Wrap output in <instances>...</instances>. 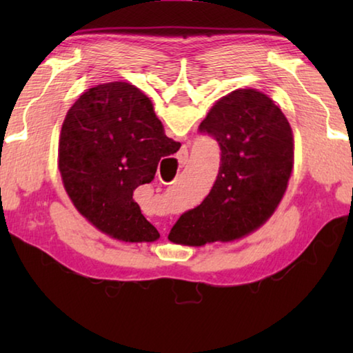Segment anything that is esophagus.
Segmentation results:
<instances>
[{
    "instance_id": "34e87169",
    "label": "esophagus",
    "mask_w": 353,
    "mask_h": 353,
    "mask_svg": "<svg viewBox=\"0 0 353 353\" xmlns=\"http://www.w3.org/2000/svg\"><path fill=\"white\" fill-rule=\"evenodd\" d=\"M185 160H187V151H182L181 152V157H179V162L185 163Z\"/></svg>"
}]
</instances>
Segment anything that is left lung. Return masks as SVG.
Returning <instances> with one entry per match:
<instances>
[{
  "instance_id": "8db88e82",
  "label": "left lung",
  "mask_w": 353,
  "mask_h": 353,
  "mask_svg": "<svg viewBox=\"0 0 353 353\" xmlns=\"http://www.w3.org/2000/svg\"><path fill=\"white\" fill-rule=\"evenodd\" d=\"M198 130L216 140L221 162L207 198L170 230L172 243L188 246L235 240L260 227L282 199L294 160L288 119L254 88L219 99Z\"/></svg>"
}]
</instances>
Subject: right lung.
I'll list each match as a JSON object with an SVG mask.
<instances>
[{"label": "right lung", "mask_w": 353, "mask_h": 353, "mask_svg": "<svg viewBox=\"0 0 353 353\" xmlns=\"http://www.w3.org/2000/svg\"><path fill=\"white\" fill-rule=\"evenodd\" d=\"M179 148L149 98L129 83L110 82L90 88L68 110L59 168L73 204L98 229L123 241H154L160 235L134 191L152 182L160 159Z\"/></svg>", "instance_id": "obj_1"}]
</instances>
